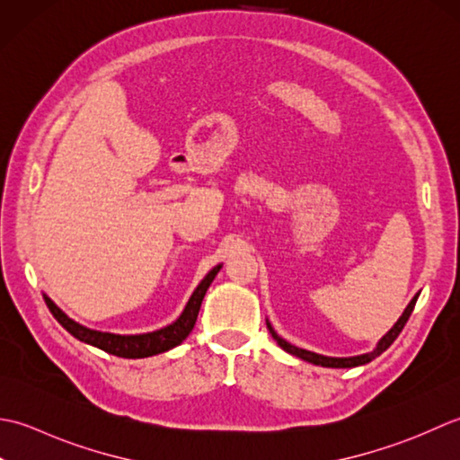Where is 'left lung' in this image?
<instances>
[{
	"instance_id": "8db88e82",
	"label": "left lung",
	"mask_w": 460,
	"mask_h": 460,
	"mask_svg": "<svg viewBox=\"0 0 460 460\" xmlns=\"http://www.w3.org/2000/svg\"><path fill=\"white\" fill-rule=\"evenodd\" d=\"M417 297H419V294H417L413 299H411L409 305L405 307V312H402V315L397 320V323L393 325L391 330L381 337V341L377 343V348H375L371 353L355 355V358H325V355L307 351V349H302V348H296V345H292V343H288L286 340H282V337H279V335L274 332V327H271L268 322H266V323H268V330H270L271 337H274V340L278 341L279 348H282V349L288 351V353L296 355V358H299V359L309 361V363H314V365H322V367H337V369H341V367H358V365H365V363L373 361L375 358H377V355H381L383 351H385V349L389 348V345H391L393 341L397 340V335L402 332V327H405V323H407V320H409V315L413 314V307H415V304H417Z\"/></svg>"
}]
</instances>
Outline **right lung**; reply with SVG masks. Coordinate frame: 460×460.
<instances>
[{"instance_id": "right-lung-1", "label": "right lung", "mask_w": 460, "mask_h": 460, "mask_svg": "<svg viewBox=\"0 0 460 460\" xmlns=\"http://www.w3.org/2000/svg\"><path fill=\"white\" fill-rule=\"evenodd\" d=\"M222 264L217 268H212L199 288L194 289V294L190 296L189 304H186L184 312L181 314L176 322L171 325L163 327V330H156L151 333H138V335H119V333H107V332H97V330H89V327L77 323L71 317L61 312V309L51 302V297H45V304L49 307V312L53 314L55 320H58L65 330H67L73 337H77L79 341L89 343L93 348H99L102 351H107L111 355H117V358H125V359H140V358H151V355L164 353L168 349L181 345L189 333L192 332V327L196 323V317H199L200 312V304L206 296V289L210 288L212 279L217 278L220 271Z\"/></svg>"}]
</instances>
